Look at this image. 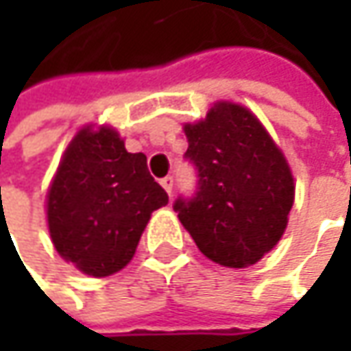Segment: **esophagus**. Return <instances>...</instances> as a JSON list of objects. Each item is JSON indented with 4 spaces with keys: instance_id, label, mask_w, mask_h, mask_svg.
I'll return each instance as SVG.
<instances>
[{
    "instance_id": "obj_1",
    "label": "esophagus",
    "mask_w": 351,
    "mask_h": 351,
    "mask_svg": "<svg viewBox=\"0 0 351 351\" xmlns=\"http://www.w3.org/2000/svg\"><path fill=\"white\" fill-rule=\"evenodd\" d=\"M160 183H162V187L168 191V195H171V191H173V178H171V176H166Z\"/></svg>"
}]
</instances>
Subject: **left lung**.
I'll list each match as a JSON object with an SVG mask.
<instances>
[{
  "label": "left lung",
  "instance_id": "left-lung-1",
  "mask_svg": "<svg viewBox=\"0 0 351 351\" xmlns=\"http://www.w3.org/2000/svg\"><path fill=\"white\" fill-rule=\"evenodd\" d=\"M185 158L197 191L173 203L197 248L224 267L260 262L281 240L295 199L289 164L258 117L242 105L215 103L187 123Z\"/></svg>",
  "mask_w": 351,
  "mask_h": 351
}]
</instances>
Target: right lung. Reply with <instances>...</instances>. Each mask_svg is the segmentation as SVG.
<instances>
[{"label":"right lung","instance_id":"right-lung-1","mask_svg":"<svg viewBox=\"0 0 351 351\" xmlns=\"http://www.w3.org/2000/svg\"><path fill=\"white\" fill-rule=\"evenodd\" d=\"M168 193L154 182L146 156L130 154L111 127H84L68 144L47 195L56 252L91 277L123 269Z\"/></svg>","mask_w":351,"mask_h":351}]
</instances>
